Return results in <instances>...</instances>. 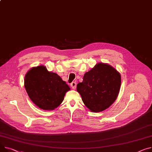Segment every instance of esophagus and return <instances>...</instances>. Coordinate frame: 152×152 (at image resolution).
Instances as JSON below:
<instances>
[{
	"label": "esophagus",
	"instance_id": "1",
	"mask_svg": "<svg viewBox=\"0 0 152 152\" xmlns=\"http://www.w3.org/2000/svg\"><path fill=\"white\" fill-rule=\"evenodd\" d=\"M70 86H71V87H72V88L73 89H75L76 87V83L75 82H73L72 84H70Z\"/></svg>",
	"mask_w": 152,
	"mask_h": 152
}]
</instances>
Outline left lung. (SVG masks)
Instances as JSON below:
<instances>
[{"label":"left lung","mask_w":152,"mask_h":152,"mask_svg":"<svg viewBox=\"0 0 152 152\" xmlns=\"http://www.w3.org/2000/svg\"><path fill=\"white\" fill-rule=\"evenodd\" d=\"M120 87V73L111 65L99 62L85 73L77 91L90 111L100 113L114 103Z\"/></svg>","instance_id":"8db88e82"}]
</instances>
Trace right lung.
<instances>
[{
  "instance_id": "1",
  "label": "right lung",
  "mask_w": 152,
  "mask_h": 152,
  "mask_svg": "<svg viewBox=\"0 0 152 152\" xmlns=\"http://www.w3.org/2000/svg\"><path fill=\"white\" fill-rule=\"evenodd\" d=\"M24 87L32 102L39 108L53 110L62 103L69 86L57 73L44 65L30 68L25 75Z\"/></svg>"
}]
</instances>
